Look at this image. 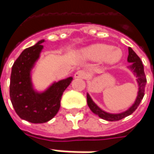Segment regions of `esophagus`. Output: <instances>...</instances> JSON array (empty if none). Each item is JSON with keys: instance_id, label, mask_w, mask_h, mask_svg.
Listing matches in <instances>:
<instances>
[{"instance_id": "1", "label": "esophagus", "mask_w": 154, "mask_h": 154, "mask_svg": "<svg viewBox=\"0 0 154 154\" xmlns=\"http://www.w3.org/2000/svg\"><path fill=\"white\" fill-rule=\"evenodd\" d=\"M88 73L85 71H78L75 73L74 77L76 78H82V79H85L88 77Z\"/></svg>"}]
</instances>
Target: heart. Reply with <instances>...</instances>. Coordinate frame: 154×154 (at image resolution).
<instances>
[{
  "instance_id": "obj_1",
  "label": "heart",
  "mask_w": 154,
  "mask_h": 154,
  "mask_svg": "<svg viewBox=\"0 0 154 154\" xmlns=\"http://www.w3.org/2000/svg\"><path fill=\"white\" fill-rule=\"evenodd\" d=\"M83 59L88 60H101L107 65L119 63L123 58V52L119 48L103 43H96L84 48L81 51Z\"/></svg>"
}]
</instances>
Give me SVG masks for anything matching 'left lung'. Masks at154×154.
Segmentation results:
<instances>
[{"label":"left lung","mask_w":154,"mask_h":154,"mask_svg":"<svg viewBox=\"0 0 154 154\" xmlns=\"http://www.w3.org/2000/svg\"><path fill=\"white\" fill-rule=\"evenodd\" d=\"M128 62L130 63V65L128 66L133 74L136 77V82L138 84V93L137 96L135 99L134 104L130 106L128 110L125 112H120V113H109L103 111L102 109L99 107L93 101L90 95L87 94V103L89 109L93 112L94 113L98 115L99 117L102 119L106 120V121H118V120L123 119L124 118L130 116L135 112L138 106L140 105L141 100L144 96V92H145V86H146V78L144 73V66L142 65V62L138 55L133 51L131 48H129V55H128Z\"/></svg>","instance_id":"left-lung-1"}]
</instances>
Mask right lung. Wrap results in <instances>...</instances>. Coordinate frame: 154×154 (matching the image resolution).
I'll return each instance as SVG.
<instances>
[{"label":"right lung","mask_w":154,"mask_h":154,"mask_svg":"<svg viewBox=\"0 0 154 154\" xmlns=\"http://www.w3.org/2000/svg\"><path fill=\"white\" fill-rule=\"evenodd\" d=\"M45 40L24 49L12 67L10 99L16 113L22 119L33 124H43L51 120L60 107L63 92L72 81V77L54 82L45 91L35 90L31 71L38 59Z\"/></svg>","instance_id":"add662e5"}]
</instances>
